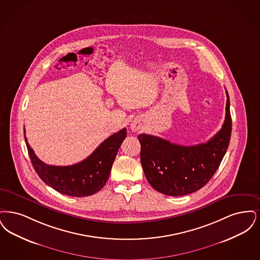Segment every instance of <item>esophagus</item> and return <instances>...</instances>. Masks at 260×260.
Wrapping results in <instances>:
<instances>
[{
  "mask_svg": "<svg viewBox=\"0 0 260 260\" xmlns=\"http://www.w3.org/2000/svg\"><path fill=\"white\" fill-rule=\"evenodd\" d=\"M131 129H132L133 131H137V130L139 129V127H138V125L137 124H132L131 125Z\"/></svg>",
  "mask_w": 260,
  "mask_h": 260,
  "instance_id": "obj_1",
  "label": "esophagus"
}]
</instances>
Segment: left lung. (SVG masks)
I'll return each mask as SVG.
<instances>
[{
    "label": "left lung",
    "instance_id": "1",
    "mask_svg": "<svg viewBox=\"0 0 260 260\" xmlns=\"http://www.w3.org/2000/svg\"><path fill=\"white\" fill-rule=\"evenodd\" d=\"M226 96L224 123L207 143L186 147L156 136H138L144 173L155 190L169 196L187 195L212 179L226 153L232 130L227 91Z\"/></svg>",
    "mask_w": 260,
    "mask_h": 260
}]
</instances>
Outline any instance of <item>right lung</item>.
Returning <instances> with one entry per match:
<instances>
[{
    "label": "right lung",
    "mask_w": 260,
    "mask_h": 260,
    "mask_svg": "<svg viewBox=\"0 0 260 260\" xmlns=\"http://www.w3.org/2000/svg\"><path fill=\"white\" fill-rule=\"evenodd\" d=\"M126 135V128L121 129L106 139L87 158L71 166L45 164L35 154L26 136L24 138L32 165L42 181L62 194L85 197L97 193L106 184L118 148Z\"/></svg>",
    "instance_id": "obj_1"
}]
</instances>
